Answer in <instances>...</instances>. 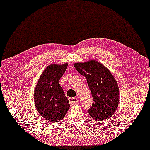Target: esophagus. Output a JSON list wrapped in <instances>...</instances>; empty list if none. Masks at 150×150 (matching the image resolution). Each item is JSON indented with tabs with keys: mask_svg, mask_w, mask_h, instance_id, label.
Listing matches in <instances>:
<instances>
[{
	"mask_svg": "<svg viewBox=\"0 0 150 150\" xmlns=\"http://www.w3.org/2000/svg\"><path fill=\"white\" fill-rule=\"evenodd\" d=\"M69 103L70 105H74L76 103H77L79 102V99H77L76 98H70L69 99Z\"/></svg>",
	"mask_w": 150,
	"mask_h": 150,
	"instance_id": "1",
	"label": "esophagus"
}]
</instances>
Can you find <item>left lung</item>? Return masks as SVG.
<instances>
[{"label":"left lung","mask_w":150,"mask_h":150,"mask_svg":"<svg viewBox=\"0 0 150 150\" xmlns=\"http://www.w3.org/2000/svg\"><path fill=\"white\" fill-rule=\"evenodd\" d=\"M75 68L86 79L93 96L88 113L96 120L112 117L117 109L119 90L114 77L106 67L96 60L75 63Z\"/></svg>","instance_id":"8db88e82"}]
</instances>
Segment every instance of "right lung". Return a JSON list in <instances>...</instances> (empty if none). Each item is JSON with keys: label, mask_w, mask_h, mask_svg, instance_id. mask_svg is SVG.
Masks as SVG:
<instances>
[{"label": "right lung", "mask_w": 150, "mask_h": 150, "mask_svg": "<svg viewBox=\"0 0 150 150\" xmlns=\"http://www.w3.org/2000/svg\"><path fill=\"white\" fill-rule=\"evenodd\" d=\"M68 64H51L47 67L38 80L34 99L36 109L49 122L62 120L70 107L59 80L64 75Z\"/></svg>", "instance_id": "obj_1"}]
</instances>
